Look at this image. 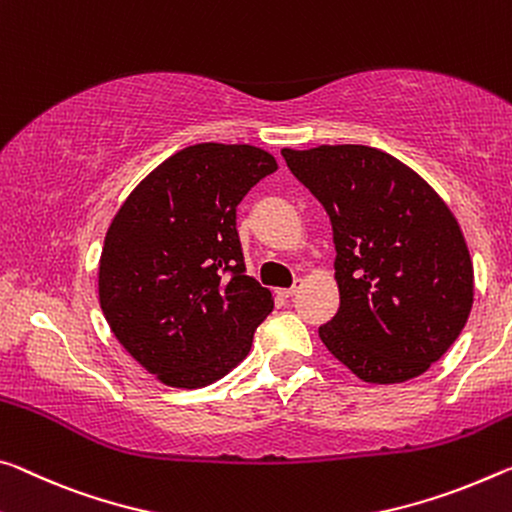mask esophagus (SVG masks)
<instances>
[{
  "mask_svg": "<svg viewBox=\"0 0 512 512\" xmlns=\"http://www.w3.org/2000/svg\"><path fill=\"white\" fill-rule=\"evenodd\" d=\"M300 287H303V282L296 280V282H294V287H289V289H280V294L285 296V298H291V296H296V294H298Z\"/></svg>",
  "mask_w": 512,
  "mask_h": 512,
  "instance_id": "34e87169",
  "label": "esophagus"
}]
</instances>
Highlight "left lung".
<instances>
[{"mask_svg":"<svg viewBox=\"0 0 512 512\" xmlns=\"http://www.w3.org/2000/svg\"><path fill=\"white\" fill-rule=\"evenodd\" d=\"M332 223L339 310L321 342L364 383H405L449 351L474 303V266L446 202L369 145L282 150Z\"/></svg>","mask_w":512,"mask_h":512,"instance_id":"obj_1","label":"left lung"}]
</instances>
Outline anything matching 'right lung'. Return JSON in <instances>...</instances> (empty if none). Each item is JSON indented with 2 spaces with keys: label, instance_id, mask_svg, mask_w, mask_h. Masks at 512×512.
<instances>
[{
  "label": "right lung",
  "instance_id": "obj_1",
  "mask_svg": "<svg viewBox=\"0 0 512 512\" xmlns=\"http://www.w3.org/2000/svg\"><path fill=\"white\" fill-rule=\"evenodd\" d=\"M275 170L273 154L255 145H189L113 216L100 307L125 351L164 385L196 389L223 378L271 314V291L246 275L237 207Z\"/></svg>",
  "mask_w": 512,
  "mask_h": 512
}]
</instances>
